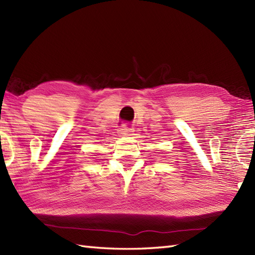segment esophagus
Segmentation results:
<instances>
[{
  "mask_svg": "<svg viewBox=\"0 0 255 255\" xmlns=\"http://www.w3.org/2000/svg\"><path fill=\"white\" fill-rule=\"evenodd\" d=\"M133 133V128L128 124H122L121 128H119V134L121 136H129Z\"/></svg>",
  "mask_w": 255,
  "mask_h": 255,
  "instance_id": "obj_1",
  "label": "esophagus"
}]
</instances>
